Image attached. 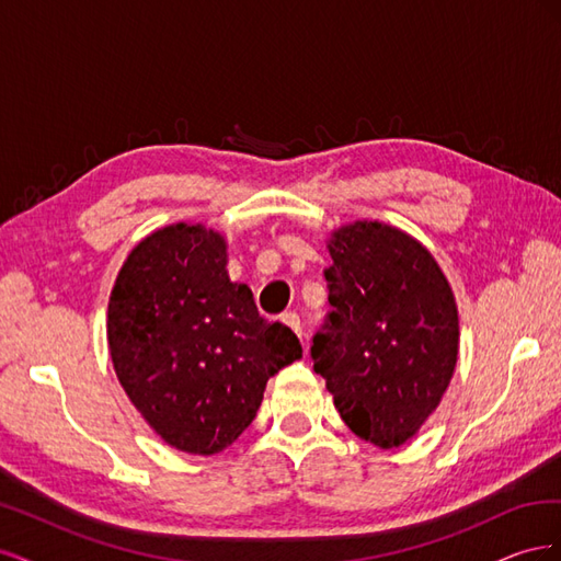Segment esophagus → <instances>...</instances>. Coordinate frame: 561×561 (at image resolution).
<instances>
[{"label":"esophagus","instance_id":"1","mask_svg":"<svg viewBox=\"0 0 561 561\" xmlns=\"http://www.w3.org/2000/svg\"><path fill=\"white\" fill-rule=\"evenodd\" d=\"M283 322H285V325L290 328L297 336H301V320H299V316H297V313H293V311H290V313H285V316H283Z\"/></svg>","mask_w":561,"mask_h":561}]
</instances>
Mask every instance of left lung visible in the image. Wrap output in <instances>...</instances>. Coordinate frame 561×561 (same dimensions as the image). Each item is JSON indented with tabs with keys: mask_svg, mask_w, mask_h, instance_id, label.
<instances>
[{
	"mask_svg": "<svg viewBox=\"0 0 561 561\" xmlns=\"http://www.w3.org/2000/svg\"><path fill=\"white\" fill-rule=\"evenodd\" d=\"M332 311L313 334V369L365 443L393 449L435 412L458 355V311L433 254L410 233L353 222L332 233Z\"/></svg>",
	"mask_w": 561,
	"mask_h": 561,
	"instance_id": "8db88e82",
	"label": "left lung"
}]
</instances>
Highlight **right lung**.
Masks as SVG:
<instances>
[{
	"label": "right lung",
	"instance_id": "add662e5",
	"mask_svg": "<svg viewBox=\"0 0 561 561\" xmlns=\"http://www.w3.org/2000/svg\"><path fill=\"white\" fill-rule=\"evenodd\" d=\"M118 383L168 445L227 449L257 414L266 381L301 358L297 334L268 322L245 283L227 274V241L171 225L135 245L107 309Z\"/></svg>",
	"mask_w": 561,
	"mask_h": 561
}]
</instances>
